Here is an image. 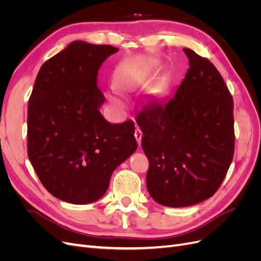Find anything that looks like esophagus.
Here are the masks:
<instances>
[{
  "label": "esophagus",
  "instance_id": "1",
  "mask_svg": "<svg viewBox=\"0 0 261 261\" xmlns=\"http://www.w3.org/2000/svg\"><path fill=\"white\" fill-rule=\"evenodd\" d=\"M135 137L137 139L138 146L140 147V145H141V137H143V133H141V129L139 127H136V129H135Z\"/></svg>",
  "mask_w": 261,
  "mask_h": 261
}]
</instances>
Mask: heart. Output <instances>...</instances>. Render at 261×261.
Returning <instances> with one entry per match:
<instances>
[{
	"instance_id": "b5f03b06",
	"label": "heart",
	"mask_w": 261,
	"mask_h": 261,
	"mask_svg": "<svg viewBox=\"0 0 261 261\" xmlns=\"http://www.w3.org/2000/svg\"><path fill=\"white\" fill-rule=\"evenodd\" d=\"M114 81L115 85L122 89L132 88L143 81V70L136 65L124 64L116 69ZM109 99L113 102L117 101L116 96H114L113 93L109 94Z\"/></svg>"
}]
</instances>
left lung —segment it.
<instances>
[{"label":"left lung","mask_w":261,"mask_h":261,"mask_svg":"<svg viewBox=\"0 0 261 261\" xmlns=\"http://www.w3.org/2000/svg\"><path fill=\"white\" fill-rule=\"evenodd\" d=\"M189 68L176 91L154 99L137 116L149 161L150 196L165 207H187L213 196L234 153L233 99L216 66L183 49Z\"/></svg>","instance_id":"obj_1"}]
</instances>
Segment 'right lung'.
I'll return each mask as SVG.
<instances>
[{
  "instance_id": "right-lung-1",
  "label": "right lung",
  "mask_w": 261,
  "mask_h": 261,
  "mask_svg": "<svg viewBox=\"0 0 261 261\" xmlns=\"http://www.w3.org/2000/svg\"><path fill=\"white\" fill-rule=\"evenodd\" d=\"M117 51L73 41L37 75L28 102V158L46 191L63 201H97L137 149L133 121L111 124L100 112L98 70Z\"/></svg>"
}]
</instances>
